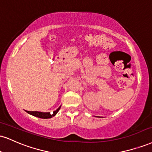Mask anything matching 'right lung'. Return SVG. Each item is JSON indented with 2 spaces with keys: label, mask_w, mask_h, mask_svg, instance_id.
Segmentation results:
<instances>
[{
  "label": "right lung",
  "mask_w": 152,
  "mask_h": 152,
  "mask_svg": "<svg viewBox=\"0 0 152 152\" xmlns=\"http://www.w3.org/2000/svg\"><path fill=\"white\" fill-rule=\"evenodd\" d=\"M60 108H61V106H60L57 110H56L55 111H54L52 114H51L50 113H42V112H38V111H27V110H25V111H26L27 113H29V114L32 115L33 116L37 117V118H42V119H48L55 116L56 114L58 113V111L59 110Z\"/></svg>",
  "instance_id": "right-lung-1"
}]
</instances>
